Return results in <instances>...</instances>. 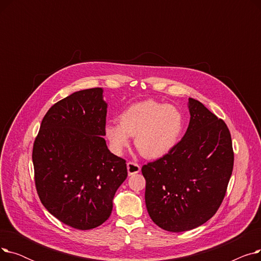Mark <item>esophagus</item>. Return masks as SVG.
Wrapping results in <instances>:
<instances>
[{"label":"esophagus","mask_w":261,"mask_h":261,"mask_svg":"<svg viewBox=\"0 0 261 261\" xmlns=\"http://www.w3.org/2000/svg\"><path fill=\"white\" fill-rule=\"evenodd\" d=\"M127 170H128V174L132 175V174H135V173H139L141 171V166L139 165L138 163L129 162L127 164Z\"/></svg>","instance_id":"esophagus-1"}]
</instances>
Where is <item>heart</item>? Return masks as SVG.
Segmentation results:
<instances>
[{
  "label": "heart",
  "mask_w": 261,
  "mask_h": 261,
  "mask_svg": "<svg viewBox=\"0 0 261 261\" xmlns=\"http://www.w3.org/2000/svg\"><path fill=\"white\" fill-rule=\"evenodd\" d=\"M184 126L185 117L179 108L149 99L123 110L119 122H108L105 133L117 154L129 145L130 136H134L135 147L145 158L159 159L175 147Z\"/></svg>",
  "instance_id": "1"
}]
</instances>
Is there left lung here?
I'll return each instance as SVG.
<instances>
[{"mask_svg":"<svg viewBox=\"0 0 261 261\" xmlns=\"http://www.w3.org/2000/svg\"><path fill=\"white\" fill-rule=\"evenodd\" d=\"M190 120L170 152L142 167L148 214L161 228H196L216 214L229 182L234 152L226 123L189 98Z\"/></svg>","mask_w":261,"mask_h":261,"instance_id":"obj_1","label":"left lung"}]
</instances>
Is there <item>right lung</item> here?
Here are the masks:
<instances>
[{
	"label": "right lung",
	"instance_id": "obj_1",
	"mask_svg": "<svg viewBox=\"0 0 261 261\" xmlns=\"http://www.w3.org/2000/svg\"><path fill=\"white\" fill-rule=\"evenodd\" d=\"M103 90L75 92L55 103L34 143L35 183L44 207L77 229L101 225L116 190L127 179L126 161L110 152Z\"/></svg>",
	"mask_w": 261,
	"mask_h": 261
}]
</instances>
